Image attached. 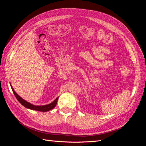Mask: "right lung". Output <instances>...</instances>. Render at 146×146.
<instances>
[{"label":"right lung","instance_id":"right-lung-1","mask_svg":"<svg viewBox=\"0 0 146 146\" xmlns=\"http://www.w3.org/2000/svg\"><path fill=\"white\" fill-rule=\"evenodd\" d=\"M11 89H12L13 93H14L15 96H16V99H17V100H18L19 102L24 106V107L27 108H29V109H31V110H36V111H39L46 112V111H49V110L53 109L56 106V105L57 104V100H58V98H57L54 102H53L52 103L48 104V105H42V106H36V105H33L32 104H31L27 102V101L24 100L23 99H22L18 94H17V93L15 91V90L13 89V88H11Z\"/></svg>","mask_w":146,"mask_h":146}]
</instances>
